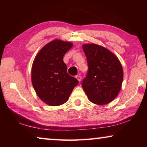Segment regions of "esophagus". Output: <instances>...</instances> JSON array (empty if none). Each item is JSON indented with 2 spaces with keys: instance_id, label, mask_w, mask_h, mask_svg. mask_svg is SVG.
<instances>
[{
  "instance_id": "esophagus-1",
  "label": "esophagus",
  "mask_w": 147,
  "mask_h": 147,
  "mask_svg": "<svg viewBox=\"0 0 147 147\" xmlns=\"http://www.w3.org/2000/svg\"><path fill=\"white\" fill-rule=\"evenodd\" d=\"M76 79L78 80L79 81V82H80L81 81V79H82V77L80 76V75H77V76H76Z\"/></svg>"
}]
</instances>
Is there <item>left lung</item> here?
Masks as SVG:
<instances>
[{
	"label": "left lung",
	"mask_w": 147,
	"mask_h": 147,
	"mask_svg": "<svg viewBox=\"0 0 147 147\" xmlns=\"http://www.w3.org/2000/svg\"><path fill=\"white\" fill-rule=\"evenodd\" d=\"M88 63V73L82 86L91 102L104 105L115 99L121 90L123 70L115 54L94 43L84 44Z\"/></svg>",
	"instance_id": "8db88e82"
}]
</instances>
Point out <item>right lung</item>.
<instances>
[{
  "label": "right lung",
  "mask_w": 147,
  "mask_h": 147,
  "mask_svg": "<svg viewBox=\"0 0 147 147\" xmlns=\"http://www.w3.org/2000/svg\"><path fill=\"white\" fill-rule=\"evenodd\" d=\"M73 45L71 42L54 39L45 45L34 59L32 85L38 97L47 105L65 103L78 84V80L67 73L63 61L65 54Z\"/></svg>",
  "instance_id": "obj_1"
}]
</instances>
